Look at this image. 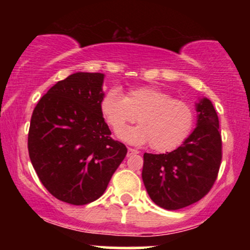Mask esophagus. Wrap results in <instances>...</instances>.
<instances>
[{
    "mask_svg": "<svg viewBox=\"0 0 250 250\" xmlns=\"http://www.w3.org/2000/svg\"><path fill=\"white\" fill-rule=\"evenodd\" d=\"M134 154H139V150H136V149H133V148H128L127 156H131V155Z\"/></svg>",
    "mask_w": 250,
    "mask_h": 250,
    "instance_id": "obj_1",
    "label": "esophagus"
}]
</instances>
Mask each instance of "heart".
Returning a JSON list of instances; mask_svg holds the SVG:
<instances>
[{"mask_svg":"<svg viewBox=\"0 0 250 250\" xmlns=\"http://www.w3.org/2000/svg\"><path fill=\"white\" fill-rule=\"evenodd\" d=\"M100 111L115 133L137 116L140 125L121 131L119 137L135 146L150 143L160 153L180 147L194 125V111L187 102L154 87L131 88L125 96L117 88L110 89L100 102Z\"/></svg>","mask_w":250,"mask_h":250,"instance_id":"obj_1","label":"heart"}]
</instances>
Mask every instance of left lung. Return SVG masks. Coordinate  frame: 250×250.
I'll return each mask as SVG.
<instances>
[{"instance_id": "8db88e82", "label": "left lung", "mask_w": 250, "mask_h": 250, "mask_svg": "<svg viewBox=\"0 0 250 250\" xmlns=\"http://www.w3.org/2000/svg\"><path fill=\"white\" fill-rule=\"evenodd\" d=\"M196 128L186 141L167 154L143 155L142 180L151 201L168 210L185 208L213 187L222 159L219 117L213 103H195Z\"/></svg>"}]
</instances>
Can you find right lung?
<instances>
[{
	"instance_id": "right-lung-1",
	"label": "right lung",
	"mask_w": 250,
	"mask_h": 250,
	"mask_svg": "<svg viewBox=\"0 0 250 250\" xmlns=\"http://www.w3.org/2000/svg\"><path fill=\"white\" fill-rule=\"evenodd\" d=\"M104 74L75 73L47 91L31 116L28 150L37 176L63 202L102 196L127 155L100 111Z\"/></svg>"
}]
</instances>
